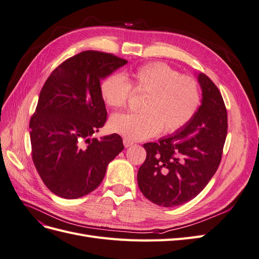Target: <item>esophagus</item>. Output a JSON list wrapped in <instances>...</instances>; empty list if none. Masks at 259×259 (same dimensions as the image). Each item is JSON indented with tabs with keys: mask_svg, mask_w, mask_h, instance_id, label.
I'll return each mask as SVG.
<instances>
[{
	"mask_svg": "<svg viewBox=\"0 0 259 259\" xmlns=\"http://www.w3.org/2000/svg\"><path fill=\"white\" fill-rule=\"evenodd\" d=\"M123 145H124L125 148H128V147L134 145V143H133L132 140H130V139H127V138H124V139H123Z\"/></svg>",
	"mask_w": 259,
	"mask_h": 259,
	"instance_id": "1",
	"label": "esophagus"
}]
</instances>
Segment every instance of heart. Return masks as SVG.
<instances>
[{"instance_id":"b5f03b06","label":"heart","mask_w":259,"mask_h":259,"mask_svg":"<svg viewBox=\"0 0 259 259\" xmlns=\"http://www.w3.org/2000/svg\"><path fill=\"white\" fill-rule=\"evenodd\" d=\"M130 82L120 73L108 75L99 86L103 100L111 108L126 105L131 85L147 94L139 113H116L109 126L130 140L150 138L163 131L174 133L189 122L200 106L199 85L190 76L180 75L163 62L139 67L130 74Z\"/></svg>"}]
</instances>
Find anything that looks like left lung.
<instances>
[{
  "label": "left lung",
  "mask_w": 259,
  "mask_h": 259,
  "mask_svg": "<svg viewBox=\"0 0 259 259\" xmlns=\"http://www.w3.org/2000/svg\"><path fill=\"white\" fill-rule=\"evenodd\" d=\"M201 106L173 135L144 145L137 182L145 197L164 207L185 204L204 189L222 160L228 121L222 94L204 73L195 74Z\"/></svg>",
  "instance_id": "obj_1"
}]
</instances>
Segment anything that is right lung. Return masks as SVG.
I'll return each instance as SVG.
<instances>
[{"label":"right lung","instance_id":"1","mask_svg":"<svg viewBox=\"0 0 259 259\" xmlns=\"http://www.w3.org/2000/svg\"><path fill=\"white\" fill-rule=\"evenodd\" d=\"M126 64L111 54L85 51L62 62L44 83L29 125L32 160L58 197L77 199L95 190L124 149L117 134L92 136L107 119L100 81Z\"/></svg>","mask_w":259,"mask_h":259}]
</instances>
